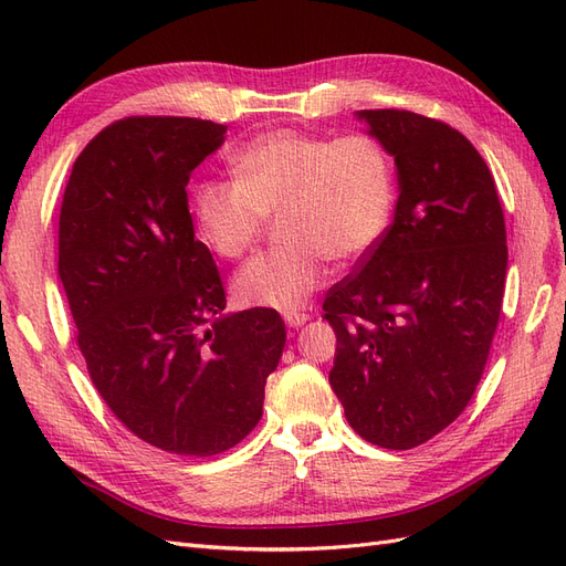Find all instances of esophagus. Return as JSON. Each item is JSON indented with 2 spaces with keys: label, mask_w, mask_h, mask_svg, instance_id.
I'll use <instances>...</instances> for the list:
<instances>
[{
  "label": "esophagus",
  "mask_w": 566,
  "mask_h": 566,
  "mask_svg": "<svg viewBox=\"0 0 566 566\" xmlns=\"http://www.w3.org/2000/svg\"><path fill=\"white\" fill-rule=\"evenodd\" d=\"M306 321H310V314H304V312H290V314H285V323L290 325V328H300V325H304Z\"/></svg>",
  "instance_id": "34e87169"
}]
</instances>
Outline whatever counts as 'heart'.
<instances>
[{"instance_id": "1", "label": "heart", "mask_w": 566, "mask_h": 566, "mask_svg": "<svg viewBox=\"0 0 566 566\" xmlns=\"http://www.w3.org/2000/svg\"><path fill=\"white\" fill-rule=\"evenodd\" d=\"M229 167L233 181L208 179L193 191L202 243L238 260L271 217H279L276 233L285 243L238 269L233 295L243 306L300 310L328 276V262H358L389 227L394 167L368 134L325 139L266 132L235 148Z\"/></svg>"}]
</instances>
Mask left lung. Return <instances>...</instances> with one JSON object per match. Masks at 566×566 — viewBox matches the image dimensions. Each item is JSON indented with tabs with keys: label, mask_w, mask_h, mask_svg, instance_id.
<instances>
[{
	"label": "left lung",
	"mask_w": 566,
	"mask_h": 566,
	"mask_svg": "<svg viewBox=\"0 0 566 566\" xmlns=\"http://www.w3.org/2000/svg\"><path fill=\"white\" fill-rule=\"evenodd\" d=\"M394 158V221L331 287V387L354 432L406 451L449 427L482 380L499 325L505 219L484 158L458 129L410 111H358Z\"/></svg>",
	"instance_id": "8db88e82"
}]
</instances>
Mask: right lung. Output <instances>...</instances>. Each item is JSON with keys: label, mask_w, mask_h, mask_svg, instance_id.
<instances>
[{"label": "right lung", "mask_w": 566, "mask_h": 566, "mask_svg": "<svg viewBox=\"0 0 566 566\" xmlns=\"http://www.w3.org/2000/svg\"><path fill=\"white\" fill-rule=\"evenodd\" d=\"M227 125L125 117L98 132L67 179L59 279L90 378L115 418L156 449L217 455L262 418L285 347L276 310L224 314L186 184Z\"/></svg>", "instance_id": "right-lung-1"}]
</instances>
